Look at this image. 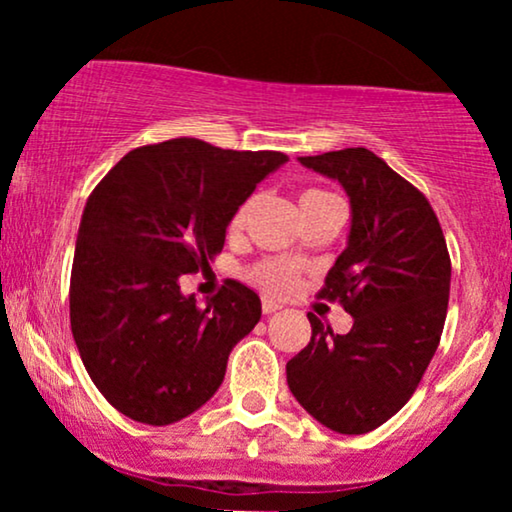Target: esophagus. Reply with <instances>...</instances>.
<instances>
[{"label":"esophagus","instance_id":"obj_1","mask_svg":"<svg viewBox=\"0 0 512 512\" xmlns=\"http://www.w3.org/2000/svg\"><path fill=\"white\" fill-rule=\"evenodd\" d=\"M281 305L279 303H274V301H269V298H264L262 301V313L264 315H272V313H276V310H279Z\"/></svg>","mask_w":512,"mask_h":512}]
</instances>
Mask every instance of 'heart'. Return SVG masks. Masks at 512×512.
<instances>
[{"instance_id": "obj_1", "label": "heart", "mask_w": 512, "mask_h": 512, "mask_svg": "<svg viewBox=\"0 0 512 512\" xmlns=\"http://www.w3.org/2000/svg\"><path fill=\"white\" fill-rule=\"evenodd\" d=\"M320 195H325V192L315 190L313 187V190L303 192L301 202H305V199L320 197ZM248 211H250V202H245L243 207H238V211L233 214V219H231L233 231H238V228L243 226L245 219H248ZM298 272H301V267H298L293 260H284V257H269V260L252 264V267L248 269V279H250V284H255L260 291L272 293V296H281V293H289L293 289V284H296V279H298Z\"/></svg>"}]
</instances>
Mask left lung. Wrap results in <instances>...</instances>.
Segmentation results:
<instances>
[{
  "mask_svg": "<svg viewBox=\"0 0 512 512\" xmlns=\"http://www.w3.org/2000/svg\"><path fill=\"white\" fill-rule=\"evenodd\" d=\"M298 161L342 182L351 199L349 245L317 296L342 305L354 327L334 334L308 313L313 337L286 363V380L322 426L361 436L409 402L436 354L450 252L424 192L373 151L356 146Z\"/></svg>",
  "mask_w": 512,
  "mask_h": 512,
  "instance_id": "obj_1",
  "label": "left lung"
}]
</instances>
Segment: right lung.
I'll return each instance as SVG.
<instances>
[{
  "label": "right lung",
  "mask_w": 512,
  "mask_h": 512,
  "mask_svg": "<svg viewBox=\"0 0 512 512\" xmlns=\"http://www.w3.org/2000/svg\"><path fill=\"white\" fill-rule=\"evenodd\" d=\"M281 151L170 139L129 151L93 187L76 236L69 320L81 361L120 414L168 426L219 390L228 354L262 315L228 279L204 308L180 276L207 269L226 226Z\"/></svg>",
  "instance_id": "1"
}]
</instances>
